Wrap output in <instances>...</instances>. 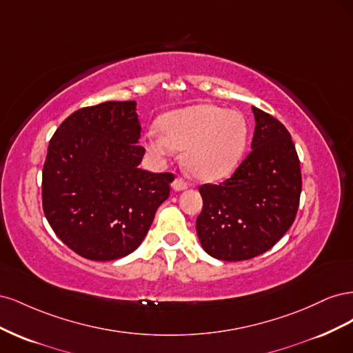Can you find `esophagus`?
Masks as SVG:
<instances>
[{
  "mask_svg": "<svg viewBox=\"0 0 353 353\" xmlns=\"http://www.w3.org/2000/svg\"><path fill=\"white\" fill-rule=\"evenodd\" d=\"M172 188L175 191H184V190L188 188V184L185 183L183 178H175V181L172 183Z\"/></svg>",
  "mask_w": 353,
  "mask_h": 353,
  "instance_id": "1",
  "label": "esophagus"
}]
</instances>
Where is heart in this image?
I'll return each mask as SVG.
<instances>
[{
	"label": "heart",
	"instance_id": "1",
	"mask_svg": "<svg viewBox=\"0 0 353 353\" xmlns=\"http://www.w3.org/2000/svg\"><path fill=\"white\" fill-rule=\"evenodd\" d=\"M145 147L157 159H170L185 150L184 163L203 181H218L237 168L249 141L243 113L212 104L188 105L166 113L160 128L145 134Z\"/></svg>",
	"mask_w": 353,
	"mask_h": 353
}]
</instances>
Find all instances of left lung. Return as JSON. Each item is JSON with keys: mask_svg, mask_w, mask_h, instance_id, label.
Instances as JSON below:
<instances>
[{"mask_svg": "<svg viewBox=\"0 0 353 353\" xmlns=\"http://www.w3.org/2000/svg\"><path fill=\"white\" fill-rule=\"evenodd\" d=\"M252 152L219 185L199 188L203 210L196 230L201 248L227 262L270 250L292 227L302 191L301 163L285 126L258 108Z\"/></svg>", "mask_w": 353, "mask_h": 353, "instance_id": "left-lung-1", "label": "left lung"}]
</instances>
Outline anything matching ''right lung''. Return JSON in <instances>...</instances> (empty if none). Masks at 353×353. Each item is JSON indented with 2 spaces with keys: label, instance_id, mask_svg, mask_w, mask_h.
Masks as SVG:
<instances>
[{
  "label": "right lung",
  "instance_id": "right-lung-1",
  "mask_svg": "<svg viewBox=\"0 0 353 353\" xmlns=\"http://www.w3.org/2000/svg\"><path fill=\"white\" fill-rule=\"evenodd\" d=\"M137 101L79 109L52 135L42 169V209L56 236L91 261L132 253L169 197L172 174L140 163Z\"/></svg>",
  "mask_w": 353,
  "mask_h": 353
}]
</instances>
